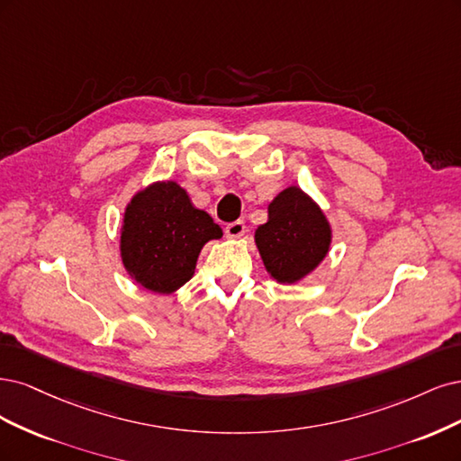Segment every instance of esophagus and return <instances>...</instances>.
I'll return each mask as SVG.
<instances>
[{"mask_svg":"<svg viewBox=\"0 0 461 461\" xmlns=\"http://www.w3.org/2000/svg\"><path fill=\"white\" fill-rule=\"evenodd\" d=\"M245 233V221L243 220H235L231 224L226 226V235L231 237V240H237V237H241Z\"/></svg>","mask_w":461,"mask_h":461,"instance_id":"34e87169","label":"esophagus"}]
</instances>
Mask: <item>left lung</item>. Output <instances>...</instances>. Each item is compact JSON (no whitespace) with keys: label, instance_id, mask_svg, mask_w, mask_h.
<instances>
[{"label":"left lung","instance_id":"obj_1","mask_svg":"<svg viewBox=\"0 0 461 461\" xmlns=\"http://www.w3.org/2000/svg\"><path fill=\"white\" fill-rule=\"evenodd\" d=\"M255 243L277 284H296L330 252L331 226L320 206L291 185L268 204V221L255 231Z\"/></svg>","mask_w":461,"mask_h":461}]
</instances>
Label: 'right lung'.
<instances>
[{"label": "right lung", "mask_w": 461, "mask_h": 461, "mask_svg": "<svg viewBox=\"0 0 461 461\" xmlns=\"http://www.w3.org/2000/svg\"><path fill=\"white\" fill-rule=\"evenodd\" d=\"M221 228L189 201L176 182H155L126 206L121 257L126 272L145 289L170 294L193 277L199 252Z\"/></svg>", "instance_id": "1"}]
</instances>
